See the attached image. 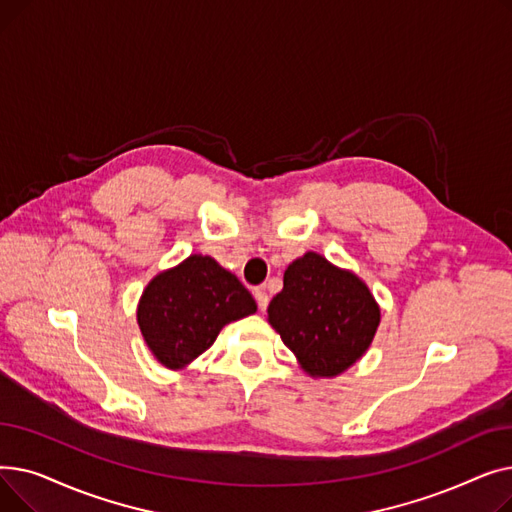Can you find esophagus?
I'll use <instances>...</instances> for the list:
<instances>
[{"label": "esophagus", "instance_id": "esophagus-1", "mask_svg": "<svg viewBox=\"0 0 512 512\" xmlns=\"http://www.w3.org/2000/svg\"><path fill=\"white\" fill-rule=\"evenodd\" d=\"M255 299H257L259 309H261V311H265V309H267V303H270V297H267L265 288H257V290H255Z\"/></svg>", "mask_w": 512, "mask_h": 512}]
</instances>
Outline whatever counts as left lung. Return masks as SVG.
I'll return each mask as SVG.
<instances>
[{
	"mask_svg": "<svg viewBox=\"0 0 512 512\" xmlns=\"http://www.w3.org/2000/svg\"><path fill=\"white\" fill-rule=\"evenodd\" d=\"M382 311L351 270L307 251L284 272L267 321L313 380L338 378L369 351Z\"/></svg>",
	"mask_w": 512,
	"mask_h": 512,
	"instance_id": "1",
	"label": "left lung"
}]
</instances>
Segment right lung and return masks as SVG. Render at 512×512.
<instances>
[{"instance_id":"add662e5","label":"right lung","mask_w":512,"mask_h":512,"mask_svg":"<svg viewBox=\"0 0 512 512\" xmlns=\"http://www.w3.org/2000/svg\"><path fill=\"white\" fill-rule=\"evenodd\" d=\"M255 311L251 292L232 272L195 253L151 278L137 305V321L153 359L184 371L224 326Z\"/></svg>"}]
</instances>
